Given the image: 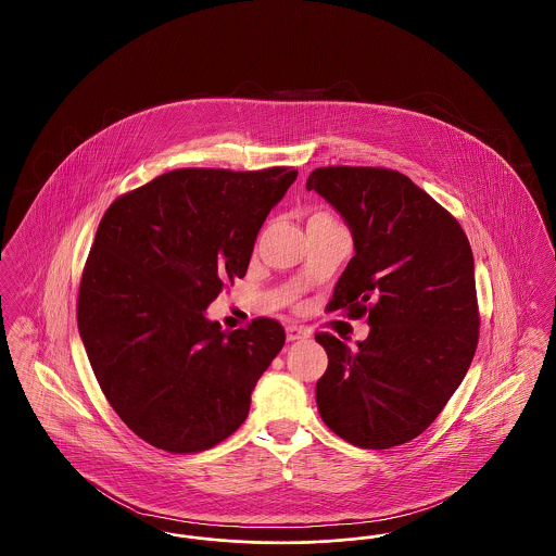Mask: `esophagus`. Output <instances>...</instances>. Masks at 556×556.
<instances>
[{"instance_id":"obj_1","label":"esophagus","mask_w":556,"mask_h":556,"mask_svg":"<svg viewBox=\"0 0 556 556\" xmlns=\"http://www.w3.org/2000/svg\"><path fill=\"white\" fill-rule=\"evenodd\" d=\"M286 333H288V342H298V340H304L311 336L304 327H298V325H288Z\"/></svg>"}]
</instances>
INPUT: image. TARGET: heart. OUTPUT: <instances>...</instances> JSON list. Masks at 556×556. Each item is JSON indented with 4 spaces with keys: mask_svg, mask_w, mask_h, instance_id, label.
I'll return each mask as SVG.
<instances>
[{
    "mask_svg": "<svg viewBox=\"0 0 556 556\" xmlns=\"http://www.w3.org/2000/svg\"><path fill=\"white\" fill-rule=\"evenodd\" d=\"M317 218H331V216H327V214H323V212H315V214L311 216V220H317Z\"/></svg>",
    "mask_w": 556,
    "mask_h": 556,
    "instance_id": "obj_1",
    "label": "heart"
}]
</instances>
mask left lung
Segmentation results:
<instances>
[{
	"instance_id": "8db88e82",
	"label": "left lung",
	"mask_w": 556,
	"mask_h": 556,
	"mask_svg": "<svg viewBox=\"0 0 556 556\" xmlns=\"http://www.w3.org/2000/svg\"><path fill=\"white\" fill-rule=\"evenodd\" d=\"M315 189L342 214L354 256L329 311L365 317L358 350L318 333L329 365L317 381L325 425L361 448L421 435L465 379L479 336L476 266L458 220L406 175L370 166H325Z\"/></svg>"
}]
</instances>
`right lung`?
<instances>
[{"label":"right lung","mask_w":556,"mask_h":556,"mask_svg":"<svg viewBox=\"0 0 556 556\" xmlns=\"http://www.w3.org/2000/svg\"><path fill=\"white\" fill-rule=\"evenodd\" d=\"M295 177L286 166L179 168L102 216L80 277V340L110 406L143 442L202 452L245 421L286 331L273 318L223 331L206 308L245 275L268 212Z\"/></svg>","instance_id":"add662e5"}]
</instances>
